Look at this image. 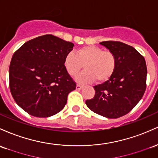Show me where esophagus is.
<instances>
[{"mask_svg":"<svg viewBox=\"0 0 158 158\" xmlns=\"http://www.w3.org/2000/svg\"><path fill=\"white\" fill-rule=\"evenodd\" d=\"M82 88H83V85H82L78 84L77 85H76V90H81Z\"/></svg>","mask_w":158,"mask_h":158,"instance_id":"1","label":"esophagus"}]
</instances>
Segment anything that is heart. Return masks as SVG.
Instances as JSON below:
<instances>
[{
    "instance_id": "heart-1",
    "label": "heart",
    "mask_w": 158,
    "mask_h": 158,
    "mask_svg": "<svg viewBox=\"0 0 158 158\" xmlns=\"http://www.w3.org/2000/svg\"><path fill=\"white\" fill-rule=\"evenodd\" d=\"M83 67L85 70L77 77L81 82H89L97 79L99 82L108 80L115 73L117 58L111 51H103L97 46H83L70 52L64 58V66L69 75L76 76Z\"/></svg>"
}]
</instances>
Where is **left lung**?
I'll return each instance as SVG.
<instances>
[{"mask_svg": "<svg viewBox=\"0 0 158 158\" xmlns=\"http://www.w3.org/2000/svg\"><path fill=\"white\" fill-rule=\"evenodd\" d=\"M100 43L115 54L117 67L109 80L94 86V97L85 103L98 115L117 118L131 112L143 98L146 88V63L133 46L118 41Z\"/></svg>", "mask_w": 158, "mask_h": 158, "instance_id": "left-lung-1", "label": "left lung"}]
</instances>
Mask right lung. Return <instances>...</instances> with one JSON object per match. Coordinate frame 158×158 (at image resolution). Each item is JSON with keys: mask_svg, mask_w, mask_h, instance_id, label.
<instances>
[{"mask_svg": "<svg viewBox=\"0 0 158 158\" xmlns=\"http://www.w3.org/2000/svg\"><path fill=\"white\" fill-rule=\"evenodd\" d=\"M73 46L46 34L24 43L13 54L9 68L10 92L29 115L49 117L65 106L67 95L76 87L64 66Z\"/></svg>", "mask_w": 158, "mask_h": 158, "instance_id": "1", "label": "right lung"}]
</instances>
